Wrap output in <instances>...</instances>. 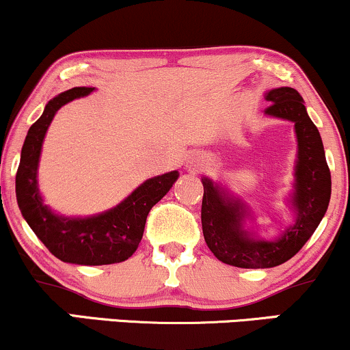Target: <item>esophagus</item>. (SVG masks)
<instances>
[{
    "label": "esophagus",
    "mask_w": 350,
    "mask_h": 350,
    "mask_svg": "<svg viewBox=\"0 0 350 350\" xmlns=\"http://www.w3.org/2000/svg\"><path fill=\"white\" fill-rule=\"evenodd\" d=\"M199 166H200V167H202V166H204V163H202V164H199Z\"/></svg>",
    "instance_id": "34e87169"
}]
</instances>
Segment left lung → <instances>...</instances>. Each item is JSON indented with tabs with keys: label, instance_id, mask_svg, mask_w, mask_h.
Masks as SVG:
<instances>
[{
	"label": "left lung",
	"instance_id": "obj_1",
	"mask_svg": "<svg viewBox=\"0 0 350 350\" xmlns=\"http://www.w3.org/2000/svg\"><path fill=\"white\" fill-rule=\"evenodd\" d=\"M265 98L271 103L265 108V115L295 123L298 142L295 192L291 196L295 224L284 228L275 240L255 239L245 228L247 206L220 184L202 178L200 219L204 239L220 262L239 268H271L293 258L314 234L331 199V171L323 139L308 116L303 97L295 88L280 87L267 92Z\"/></svg>",
	"mask_w": 350,
	"mask_h": 350
}]
</instances>
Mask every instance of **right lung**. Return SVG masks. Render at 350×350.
Segmentation results:
<instances>
[{"label": "right lung", "mask_w": 350, "mask_h": 350, "mask_svg": "<svg viewBox=\"0 0 350 350\" xmlns=\"http://www.w3.org/2000/svg\"><path fill=\"white\" fill-rule=\"evenodd\" d=\"M92 87H74L49 100L41 118L31 124L21 150L16 172V199L19 211L38 239L59 260L75 265H111L130 258L144 232L151 207L170 192L179 178L178 171L146 179L118 206L92 217H64L54 214L38 186V166L44 136L59 108L72 100L85 97Z\"/></svg>", "instance_id": "1"}]
</instances>
